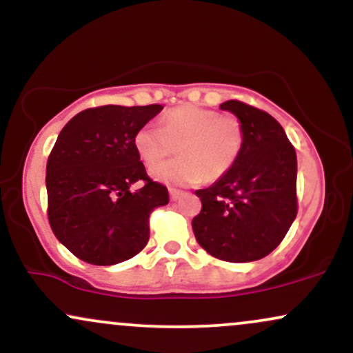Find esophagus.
<instances>
[{"label": "esophagus", "instance_id": "1", "mask_svg": "<svg viewBox=\"0 0 353 353\" xmlns=\"http://www.w3.org/2000/svg\"><path fill=\"white\" fill-rule=\"evenodd\" d=\"M182 194H184V192H182L181 189L169 188V196H171V199H172V201H177V199H179V197L182 196Z\"/></svg>", "mask_w": 353, "mask_h": 353}]
</instances>
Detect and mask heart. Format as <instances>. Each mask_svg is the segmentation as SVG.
Returning a JSON list of instances; mask_svg holds the SVG:
<instances>
[{
	"label": "heart",
	"mask_w": 353,
	"mask_h": 353,
	"mask_svg": "<svg viewBox=\"0 0 353 353\" xmlns=\"http://www.w3.org/2000/svg\"><path fill=\"white\" fill-rule=\"evenodd\" d=\"M164 128L148 123L137 129L134 148L152 176L168 184L214 182L232 171L245 144V131L236 116L216 109L182 104L164 114ZM180 148L183 157L159 165Z\"/></svg>",
	"instance_id": "b5f03b06"
}]
</instances>
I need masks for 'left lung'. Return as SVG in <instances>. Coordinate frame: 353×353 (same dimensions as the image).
I'll return each mask as SVG.
<instances>
[{
  "mask_svg": "<svg viewBox=\"0 0 353 353\" xmlns=\"http://www.w3.org/2000/svg\"><path fill=\"white\" fill-rule=\"evenodd\" d=\"M245 144L232 171L197 190L202 209L192 230L202 249L225 262H252L269 255L297 216V154L269 112L232 99Z\"/></svg>",
  "mask_w": 353,
  "mask_h": 353,
  "instance_id": "1",
  "label": "left lung"
}]
</instances>
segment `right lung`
I'll return each mask as SVG.
<instances>
[{"label": "right lung", "mask_w": 353, "mask_h": 353, "mask_svg": "<svg viewBox=\"0 0 353 353\" xmlns=\"http://www.w3.org/2000/svg\"><path fill=\"white\" fill-rule=\"evenodd\" d=\"M161 104L81 111L63 128L46 164L48 221L58 241L81 261L114 265L149 241V217L169 202L134 148L141 125ZM141 182L136 191L130 185Z\"/></svg>", "instance_id": "add662e5"}]
</instances>
